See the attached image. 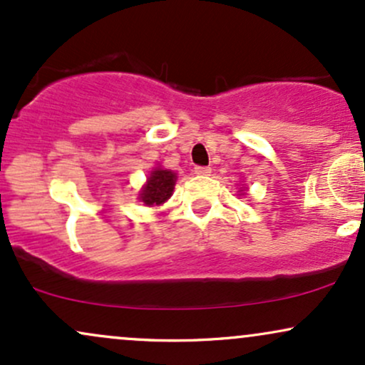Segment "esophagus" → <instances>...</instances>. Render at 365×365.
I'll use <instances>...</instances> for the list:
<instances>
[{
    "mask_svg": "<svg viewBox=\"0 0 365 365\" xmlns=\"http://www.w3.org/2000/svg\"><path fill=\"white\" fill-rule=\"evenodd\" d=\"M194 173L199 175V177H207V175L211 173V168H209V166H195Z\"/></svg>",
    "mask_w": 365,
    "mask_h": 365,
    "instance_id": "34e87169",
    "label": "esophagus"
}]
</instances>
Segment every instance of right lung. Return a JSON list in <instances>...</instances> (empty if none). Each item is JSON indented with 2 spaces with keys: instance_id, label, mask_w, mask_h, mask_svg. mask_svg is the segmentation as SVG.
I'll use <instances>...</instances> for the list:
<instances>
[{
  "instance_id": "obj_1",
  "label": "right lung",
  "mask_w": 365,
  "mask_h": 365,
  "mask_svg": "<svg viewBox=\"0 0 365 365\" xmlns=\"http://www.w3.org/2000/svg\"><path fill=\"white\" fill-rule=\"evenodd\" d=\"M175 182H177V173L165 168H154L148 177V182L142 187L139 199L145 206H161L163 202L170 199L173 194Z\"/></svg>"
}]
</instances>
